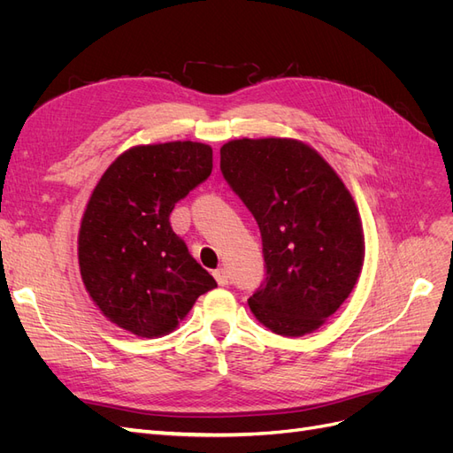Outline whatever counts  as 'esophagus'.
I'll list each match as a JSON object with an SVG mask.
<instances>
[{"label": "esophagus", "mask_w": 453, "mask_h": 453, "mask_svg": "<svg viewBox=\"0 0 453 453\" xmlns=\"http://www.w3.org/2000/svg\"><path fill=\"white\" fill-rule=\"evenodd\" d=\"M213 276H215L217 283L221 285V287H226L228 281H230V276H228V272H226L225 268H217V270L213 272Z\"/></svg>", "instance_id": "1"}]
</instances>
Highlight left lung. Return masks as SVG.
<instances>
[{
    "label": "left lung",
    "mask_w": 453,
    "mask_h": 453,
    "mask_svg": "<svg viewBox=\"0 0 453 453\" xmlns=\"http://www.w3.org/2000/svg\"><path fill=\"white\" fill-rule=\"evenodd\" d=\"M221 172L263 236L266 280L248 300L281 336L319 328L353 291L365 260L357 205L310 145L289 138L232 140Z\"/></svg>",
    "instance_id": "1"
}]
</instances>
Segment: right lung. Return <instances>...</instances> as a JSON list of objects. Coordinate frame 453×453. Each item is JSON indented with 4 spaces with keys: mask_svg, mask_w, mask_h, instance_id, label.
I'll use <instances>...</instances> for the list:
<instances>
[{
    "mask_svg": "<svg viewBox=\"0 0 453 453\" xmlns=\"http://www.w3.org/2000/svg\"><path fill=\"white\" fill-rule=\"evenodd\" d=\"M213 150L196 142L135 145L94 187L79 228V268L105 318L142 338L175 331L215 289L170 225L175 203L205 181Z\"/></svg>",
    "mask_w": 453,
    "mask_h": 453,
    "instance_id": "right-lung-1",
    "label": "right lung"
}]
</instances>
